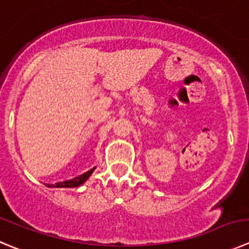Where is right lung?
Returning <instances> with one entry per match:
<instances>
[{
    "mask_svg": "<svg viewBox=\"0 0 249 249\" xmlns=\"http://www.w3.org/2000/svg\"><path fill=\"white\" fill-rule=\"evenodd\" d=\"M94 169H96V167L92 169H89V171L86 172V173L81 174V176H78V177L72 178V179H70V180H65V182L56 183V184H53L51 187H55V188H76V187H78V185L83 184V183H85L86 180L89 178V176L93 173V171H94Z\"/></svg>",
    "mask_w": 249,
    "mask_h": 249,
    "instance_id": "1",
    "label": "right lung"
}]
</instances>
